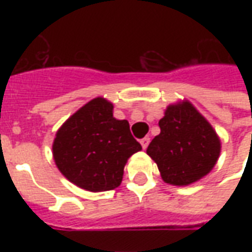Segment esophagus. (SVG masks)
Returning a JSON list of instances; mask_svg holds the SVG:
<instances>
[{"label":"esophagus","mask_w":252,"mask_h":252,"mask_svg":"<svg viewBox=\"0 0 252 252\" xmlns=\"http://www.w3.org/2000/svg\"><path fill=\"white\" fill-rule=\"evenodd\" d=\"M140 144H142L143 150H146L148 147V144H150V137H143L140 140Z\"/></svg>","instance_id":"obj_1"}]
</instances>
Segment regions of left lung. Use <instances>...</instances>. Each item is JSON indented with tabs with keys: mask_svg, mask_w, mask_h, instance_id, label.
<instances>
[{
	"mask_svg": "<svg viewBox=\"0 0 252 252\" xmlns=\"http://www.w3.org/2000/svg\"><path fill=\"white\" fill-rule=\"evenodd\" d=\"M160 133L147 155L158 164L166 184L188 186L212 171L221 153L220 137L211 123L188 99L170 104L159 120Z\"/></svg>",
	"mask_w": 252,
	"mask_h": 252,
	"instance_id": "1",
	"label": "left lung"
}]
</instances>
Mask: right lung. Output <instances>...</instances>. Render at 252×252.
Returning <instances> with one entry per match:
<instances>
[{"mask_svg": "<svg viewBox=\"0 0 252 252\" xmlns=\"http://www.w3.org/2000/svg\"><path fill=\"white\" fill-rule=\"evenodd\" d=\"M142 150L129 123L113 117V104L104 97L89 101L57 131L52 143L55 164L67 180L88 191L120 186L128 159Z\"/></svg>", "mask_w": 252, "mask_h": 252, "instance_id": "right-lung-1", "label": "right lung"}]
</instances>
